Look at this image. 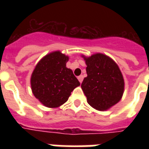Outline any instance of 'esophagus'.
<instances>
[{
	"instance_id": "1",
	"label": "esophagus",
	"mask_w": 149,
	"mask_h": 149,
	"mask_svg": "<svg viewBox=\"0 0 149 149\" xmlns=\"http://www.w3.org/2000/svg\"><path fill=\"white\" fill-rule=\"evenodd\" d=\"M78 79H79V83L81 84L82 82H83V79H84V76H79V77H78Z\"/></svg>"
}]
</instances>
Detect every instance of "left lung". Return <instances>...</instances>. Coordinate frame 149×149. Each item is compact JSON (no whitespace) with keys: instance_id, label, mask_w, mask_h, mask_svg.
Here are the masks:
<instances>
[{"instance_id":"1","label":"left lung","mask_w":149,"mask_h":149,"mask_svg":"<svg viewBox=\"0 0 149 149\" xmlns=\"http://www.w3.org/2000/svg\"><path fill=\"white\" fill-rule=\"evenodd\" d=\"M81 56L86 63L87 74L81 88L87 103L97 111H107L120 101L125 91V80L119 66L104 54Z\"/></svg>"}]
</instances>
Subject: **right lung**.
Masks as SVG:
<instances>
[{
  "label": "right lung",
  "instance_id": "obj_1",
  "mask_svg": "<svg viewBox=\"0 0 149 149\" xmlns=\"http://www.w3.org/2000/svg\"><path fill=\"white\" fill-rule=\"evenodd\" d=\"M69 56L52 52L39 60L31 77V91L41 104L56 108L67 101L71 92L80 85L72 70L66 67Z\"/></svg>",
  "mask_w": 149,
  "mask_h": 149
}]
</instances>
